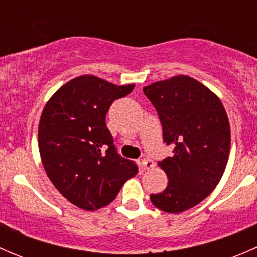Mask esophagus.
I'll return each mask as SVG.
<instances>
[{
  "mask_svg": "<svg viewBox=\"0 0 257 257\" xmlns=\"http://www.w3.org/2000/svg\"><path fill=\"white\" fill-rule=\"evenodd\" d=\"M141 165H142V168H143V169H150V168L154 167V163H153L152 159H149V158L145 157V158H143V159H142Z\"/></svg>",
  "mask_w": 257,
  "mask_h": 257,
  "instance_id": "esophagus-1",
  "label": "esophagus"
}]
</instances>
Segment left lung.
Here are the masks:
<instances>
[{
  "instance_id": "8db88e82",
  "label": "left lung",
  "mask_w": 257,
  "mask_h": 257,
  "mask_svg": "<svg viewBox=\"0 0 257 257\" xmlns=\"http://www.w3.org/2000/svg\"><path fill=\"white\" fill-rule=\"evenodd\" d=\"M157 109L163 139L174 154L158 163L167 173L164 191L152 194L158 209L179 214L216 188L230 154V123L220 98L199 80L175 76L143 88Z\"/></svg>"
}]
</instances>
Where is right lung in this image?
I'll return each instance as SVG.
<instances>
[{"label":"right lung","instance_id":"right-lung-1","mask_svg":"<svg viewBox=\"0 0 257 257\" xmlns=\"http://www.w3.org/2000/svg\"><path fill=\"white\" fill-rule=\"evenodd\" d=\"M133 88L84 74L62 85L43 108L38 125L43 168L77 208L93 211L109 205L138 173L132 160L116 153L105 124L112 103Z\"/></svg>","mask_w":257,"mask_h":257}]
</instances>
